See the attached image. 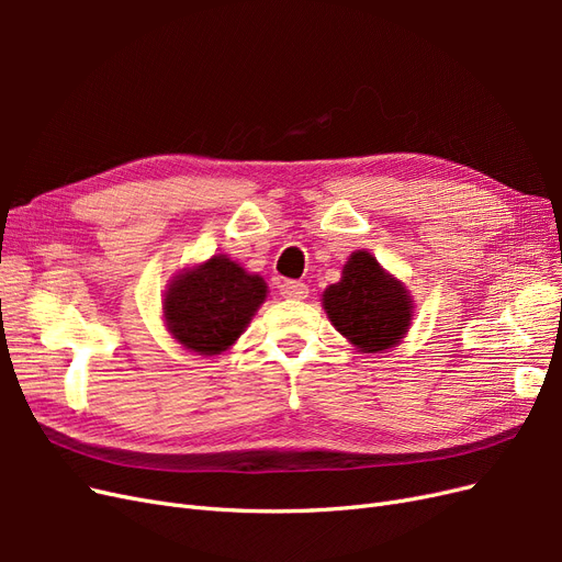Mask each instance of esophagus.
Here are the masks:
<instances>
[{"mask_svg": "<svg viewBox=\"0 0 562 562\" xmlns=\"http://www.w3.org/2000/svg\"><path fill=\"white\" fill-rule=\"evenodd\" d=\"M281 295L288 300H304L310 295V288L300 281H283L281 283Z\"/></svg>", "mask_w": 562, "mask_h": 562, "instance_id": "34e87169", "label": "esophagus"}]
</instances>
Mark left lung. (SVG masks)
I'll return each mask as SVG.
<instances>
[{
    "mask_svg": "<svg viewBox=\"0 0 562 562\" xmlns=\"http://www.w3.org/2000/svg\"><path fill=\"white\" fill-rule=\"evenodd\" d=\"M321 304L335 330L361 353L398 347L415 316V300L405 283L366 248L349 255L342 279L323 291Z\"/></svg>",
    "mask_w": 562,
    "mask_h": 562,
    "instance_id": "obj_1",
    "label": "left lung"
}]
</instances>
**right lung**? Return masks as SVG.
<instances>
[{
    "label": "right lung",
    "instance_id": "1",
    "mask_svg": "<svg viewBox=\"0 0 562 562\" xmlns=\"http://www.w3.org/2000/svg\"><path fill=\"white\" fill-rule=\"evenodd\" d=\"M267 293L260 274L217 252L184 267L166 283L164 326L182 349L211 359L236 345Z\"/></svg>",
    "mask_w": 562,
    "mask_h": 562
}]
</instances>
